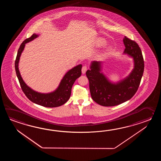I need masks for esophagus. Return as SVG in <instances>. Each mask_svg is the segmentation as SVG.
Returning <instances> with one entry per match:
<instances>
[{"mask_svg": "<svg viewBox=\"0 0 161 161\" xmlns=\"http://www.w3.org/2000/svg\"><path fill=\"white\" fill-rule=\"evenodd\" d=\"M87 67L86 66H83V67H82V72L83 74H85L86 72V71H87Z\"/></svg>", "mask_w": 161, "mask_h": 161, "instance_id": "esophagus-1", "label": "esophagus"}]
</instances>
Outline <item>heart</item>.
Wrapping results in <instances>:
<instances>
[{
	"mask_svg": "<svg viewBox=\"0 0 161 161\" xmlns=\"http://www.w3.org/2000/svg\"><path fill=\"white\" fill-rule=\"evenodd\" d=\"M95 45L96 47L98 48H103V47L106 46L107 45V42H106L104 39L103 38H98L97 39H96L95 41ZM112 48L111 47H108L106 48L105 52L104 53V55L106 56V55L109 54L110 52L112 51Z\"/></svg>",
	"mask_w": 161,
	"mask_h": 161,
	"instance_id": "heart-1",
	"label": "heart"
}]
</instances>
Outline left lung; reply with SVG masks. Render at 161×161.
<instances>
[{
	"label": "left lung",
	"instance_id": "obj_1",
	"mask_svg": "<svg viewBox=\"0 0 161 161\" xmlns=\"http://www.w3.org/2000/svg\"><path fill=\"white\" fill-rule=\"evenodd\" d=\"M125 49L123 54L132 58L134 68L128 75L117 82L110 80L102 72L103 62H91L86 71L92 99L100 105L113 106L130 99L138 89L143 74V58L140 47L136 42L125 37Z\"/></svg>",
	"mask_w": 161,
	"mask_h": 161
}]
</instances>
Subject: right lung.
Instances as JSON below:
<instances>
[{"instance_id": "right-lung-1", "label": "right lung", "mask_w": 161, "mask_h": 161, "mask_svg": "<svg viewBox=\"0 0 161 161\" xmlns=\"http://www.w3.org/2000/svg\"><path fill=\"white\" fill-rule=\"evenodd\" d=\"M39 36L40 34L34 33L31 37L26 39L19 47L15 62V69L18 79L22 91L31 102L47 108H55L61 106L64 104L69 98L73 84L76 79H78L81 75L82 65H76L75 67L70 69L66 72L60 82L58 87L53 92L43 93L38 92L31 89L26 84L24 79H22L18 66L21 54L24 50L26 44L33 41Z\"/></svg>"}]
</instances>
